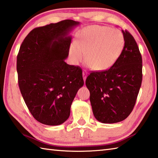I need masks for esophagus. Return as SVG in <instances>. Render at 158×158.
Listing matches in <instances>:
<instances>
[{
	"mask_svg": "<svg viewBox=\"0 0 158 158\" xmlns=\"http://www.w3.org/2000/svg\"><path fill=\"white\" fill-rule=\"evenodd\" d=\"M82 75H83V81H84V82H85V79H86V77H87V73H86L85 70H83V71Z\"/></svg>",
	"mask_w": 158,
	"mask_h": 158,
	"instance_id": "obj_1",
	"label": "esophagus"
}]
</instances>
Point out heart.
<instances>
[{"label":"heart","instance_id":"heart-1","mask_svg":"<svg viewBox=\"0 0 158 158\" xmlns=\"http://www.w3.org/2000/svg\"><path fill=\"white\" fill-rule=\"evenodd\" d=\"M124 45V37L119 30L92 25L78 33L77 44L73 43L70 46L69 56L73 64L79 65L85 55L88 66L96 71H103L116 62Z\"/></svg>","mask_w":158,"mask_h":158}]
</instances>
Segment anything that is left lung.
I'll return each mask as SVG.
<instances>
[{
    "instance_id": "obj_1",
    "label": "left lung",
    "mask_w": 158,
    "mask_h": 158,
    "mask_svg": "<svg viewBox=\"0 0 158 158\" xmlns=\"http://www.w3.org/2000/svg\"><path fill=\"white\" fill-rule=\"evenodd\" d=\"M125 45L110 69L89 74L85 81L95 118L102 123L123 121L132 112L143 79V60L137 43L122 30Z\"/></svg>"
}]
</instances>
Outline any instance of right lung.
Returning <instances> with one entry per match:
<instances>
[{"label": "right lung", "instance_id": "add662e5", "mask_svg": "<svg viewBox=\"0 0 158 158\" xmlns=\"http://www.w3.org/2000/svg\"><path fill=\"white\" fill-rule=\"evenodd\" d=\"M79 22L65 20L33 29L17 56L18 85L34 118L59 125L69 118L77 91L83 85L82 70L65 62Z\"/></svg>", "mask_w": 158, "mask_h": 158}]
</instances>
